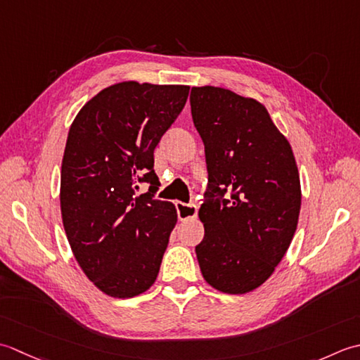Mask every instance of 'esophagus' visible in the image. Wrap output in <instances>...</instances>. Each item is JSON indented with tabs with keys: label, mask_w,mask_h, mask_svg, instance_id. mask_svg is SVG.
<instances>
[{
	"label": "esophagus",
	"mask_w": 360,
	"mask_h": 360,
	"mask_svg": "<svg viewBox=\"0 0 360 360\" xmlns=\"http://www.w3.org/2000/svg\"><path fill=\"white\" fill-rule=\"evenodd\" d=\"M175 208H177V214L180 221H189V219H195L197 217V205L194 203H183L177 202L175 203Z\"/></svg>",
	"instance_id": "esophagus-1"
}]
</instances>
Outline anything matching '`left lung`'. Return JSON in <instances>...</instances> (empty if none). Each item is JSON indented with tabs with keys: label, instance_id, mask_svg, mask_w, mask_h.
<instances>
[{
	"label": "left lung",
	"instance_id": "1",
	"mask_svg": "<svg viewBox=\"0 0 360 360\" xmlns=\"http://www.w3.org/2000/svg\"><path fill=\"white\" fill-rule=\"evenodd\" d=\"M189 101L208 167L197 261L211 288L242 295L272 276L295 234L297 161L259 101L211 85L193 86Z\"/></svg>",
	"mask_w": 360,
	"mask_h": 360
}]
</instances>
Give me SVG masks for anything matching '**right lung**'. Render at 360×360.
<instances>
[{"label": "right lung", "mask_w": 360, "mask_h": 360, "mask_svg": "<svg viewBox=\"0 0 360 360\" xmlns=\"http://www.w3.org/2000/svg\"><path fill=\"white\" fill-rule=\"evenodd\" d=\"M188 94V85L126 80L88 101L70 127L60 175L63 229L82 272L108 297H136L157 280L177 210L153 199V150ZM139 181L151 183L149 193L136 195Z\"/></svg>", "instance_id": "add662e5"}]
</instances>
